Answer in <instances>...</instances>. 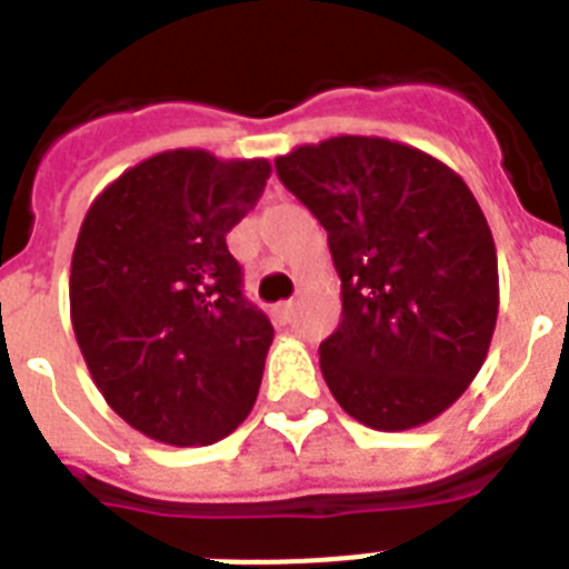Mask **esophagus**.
Masks as SVG:
<instances>
[{
	"label": "esophagus",
	"mask_w": 569,
	"mask_h": 569,
	"mask_svg": "<svg viewBox=\"0 0 569 569\" xmlns=\"http://www.w3.org/2000/svg\"><path fill=\"white\" fill-rule=\"evenodd\" d=\"M295 316V303L292 300H283V303H277L274 307V321L277 325H289Z\"/></svg>",
	"instance_id": "obj_1"
}]
</instances>
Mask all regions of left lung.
<instances>
[{"mask_svg": "<svg viewBox=\"0 0 569 569\" xmlns=\"http://www.w3.org/2000/svg\"><path fill=\"white\" fill-rule=\"evenodd\" d=\"M327 230L341 321L321 341L336 403L380 432L423 427L482 368L500 312L497 248L468 183L427 151L341 133L274 160Z\"/></svg>", "mask_w": 569, "mask_h": 569, "instance_id": "8db88e82", "label": "left lung"}]
</instances>
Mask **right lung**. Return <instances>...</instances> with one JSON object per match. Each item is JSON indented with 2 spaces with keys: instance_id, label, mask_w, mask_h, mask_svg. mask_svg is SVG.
I'll use <instances>...</instances> for the list:
<instances>
[{
  "instance_id": "1",
  "label": "right lung",
  "mask_w": 569,
  "mask_h": 569,
  "mask_svg": "<svg viewBox=\"0 0 569 569\" xmlns=\"http://www.w3.org/2000/svg\"><path fill=\"white\" fill-rule=\"evenodd\" d=\"M269 174L266 157L160 151L81 221L69 269L78 348L110 409L160 445H216L253 409L274 327L242 298L228 233Z\"/></svg>"
}]
</instances>
